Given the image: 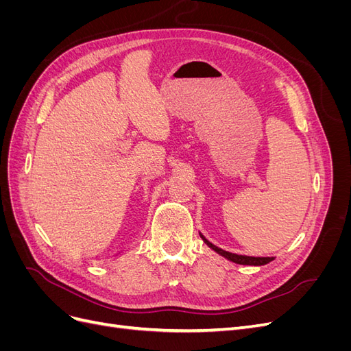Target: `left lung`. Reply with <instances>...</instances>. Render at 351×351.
Returning a JSON list of instances; mask_svg holds the SVG:
<instances>
[{"mask_svg": "<svg viewBox=\"0 0 351 351\" xmlns=\"http://www.w3.org/2000/svg\"><path fill=\"white\" fill-rule=\"evenodd\" d=\"M202 239H204V241L208 244V246L210 247V249H214L217 253H219L221 256H224V258H227L228 261H232V262H236V263H240V265H265V263H269L274 258H254V256H243V254H236V253H230V252H226V250H222V249H219V247H217V246H214V244L212 243H209L204 236H200Z\"/></svg>", "mask_w": 351, "mask_h": 351, "instance_id": "1", "label": "left lung"}]
</instances>
